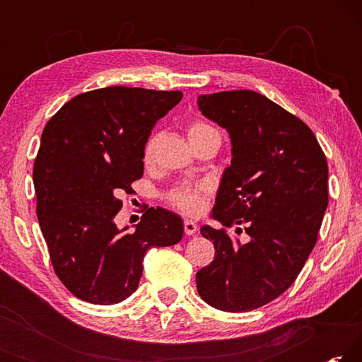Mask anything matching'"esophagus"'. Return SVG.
Wrapping results in <instances>:
<instances>
[{"instance_id":"34e87169","label":"esophagus","mask_w":362,"mask_h":362,"mask_svg":"<svg viewBox=\"0 0 362 362\" xmlns=\"http://www.w3.org/2000/svg\"><path fill=\"white\" fill-rule=\"evenodd\" d=\"M183 230H185V233L187 235H194L196 231H198V225H196L193 220H185V222H183Z\"/></svg>"}]
</instances>
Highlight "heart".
I'll return each instance as SVG.
<instances>
[{
	"label": "heart",
	"mask_w": 362,
	"mask_h": 362,
	"mask_svg": "<svg viewBox=\"0 0 362 362\" xmlns=\"http://www.w3.org/2000/svg\"><path fill=\"white\" fill-rule=\"evenodd\" d=\"M207 132H217L214 127L209 124L201 121H194L189 124L188 127V137L193 136H201V134H207ZM153 148H155V137L148 139V142L145 144L144 148V159L148 161L153 155ZM170 201L187 214H196L201 211L203 207V198H201L199 189H192V188H183V189H177L173 194H170Z\"/></svg>",
	"instance_id": "b5f03b06"
}]
</instances>
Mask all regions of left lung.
Masks as SVG:
<instances>
[{
  "label": "left lung",
  "mask_w": 362,
  "mask_h": 362,
  "mask_svg": "<svg viewBox=\"0 0 362 362\" xmlns=\"http://www.w3.org/2000/svg\"><path fill=\"white\" fill-rule=\"evenodd\" d=\"M198 108L228 132L231 163L211 214L223 228L201 226L216 257L196 287L214 308L243 313L279 297L302 272L327 209V161L302 119L255 90L199 95ZM240 224L246 245L226 231Z\"/></svg>",
  "instance_id": "obj_1"
}]
</instances>
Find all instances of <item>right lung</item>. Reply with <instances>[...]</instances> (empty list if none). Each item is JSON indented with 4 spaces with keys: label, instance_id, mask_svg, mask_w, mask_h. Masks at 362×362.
Listing matches in <instances>:
<instances>
[{
    "label": "right lung",
    "instance_id": "1",
    "mask_svg": "<svg viewBox=\"0 0 362 362\" xmlns=\"http://www.w3.org/2000/svg\"><path fill=\"white\" fill-rule=\"evenodd\" d=\"M180 90L112 86L73 97L47 121L33 166L36 216L54 272L73 296L113 305L137 291L150 247L177 244L183 222L150 207L118 228V194L144 175L151 129Z\"/></svg>",
    "mask_w": 362,
    "mask_h": 362
}]
</instances>
